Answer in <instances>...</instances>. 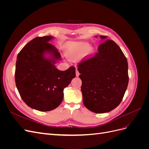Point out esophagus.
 <instances>
[{"instance_id": "esophagus-1", "label": "esophagus", "mask_w": 149, "mask_h": 149, "mask_svg": "<svg viewBox=\"0 0 149 149\" xmlns=\"http://www.w3.org/2000/svg\"><path fill=\"white\" fill-rule=\"evenodd\" d=\"M76 76H78L79 75V71L77 68L76 69Z\"/></svg>"}]
</instances>
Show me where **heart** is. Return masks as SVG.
<instances>
[{"label": "heart", "instance_id": "heart-1", "mask_svg": "<svg viewBox=\"0 0 149 149\" xmlns=\"http://www.w3.org/2000/svg\"><path fill=\"white\" fill-rule=\"evenodd\" d=\"M89 48V45L86 42L69 43L67 55L69 57L74 58L84 53Z\"/></svg>", "mask_w": 149, "mask_h": 149}]
</instances>
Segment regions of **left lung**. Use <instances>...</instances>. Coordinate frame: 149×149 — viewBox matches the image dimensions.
Segmentation results:
<instances>
[{
	"mask_svg": "<svg viewBox=\"0 0 149 149\" xmlns=\"http://www.w3.org/2000/svg\"><path fill=\"white\" fill-rule=\"evenodd\" d=\"M94 55L79 63V77L85 107L95 113L114 109L122 101L129 83L128 63L120 47L106 36Z\"/></svg>",
	"mask_w": 149,
	"mask_h": 149,
	"instance_id": "left-lung-1",
	"label": "left lung"
}]
</instances>
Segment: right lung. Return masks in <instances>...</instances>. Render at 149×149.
Here are the masks:
<instances>
[{"label": "right lung", "mask_w": 149, "mask_h": 149, "mask_svg": "<svg viewBox=\"0 0 149 149\" xmlns=\"http://www.w3.org/2000/svg\"><path fill=\"white\" fill-rule=\"evenodd\" d=\"M52 38V36L35 38L17 57L15 80L20 97L30 107L40 111H49L59 106L64 88L76 76L74 66L60 71L54 65L61 57L48 42ZM45 52L51 54L52 58L45 57Z\"/></svg>", "instance_id": "obj_1"}]
</instances>
